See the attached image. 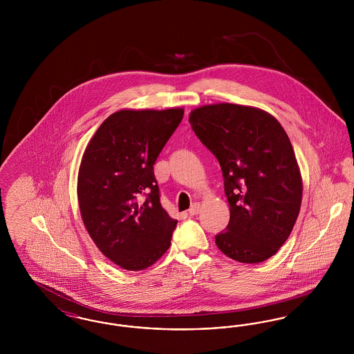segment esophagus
<instances>
[{"instance_id":"1","label":"esophagus","mask_w":354,"mask_h":354,"mask_svg":"<svg viewBox=\"0 0 354 354\" xmlns=\"http://www.w3.org/2000/svg\"><path fill=\"white\" fill-rule=\"evenodd\" d=\"M199 211H201V204H199V203H194V204L191 205V208L188 209L189 215H198Z\"/></svg>"}]
</instances>
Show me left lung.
Segmentation results:
<instances>
[{"label":"left lung","mask_w":354,"mask_h":354,"mask_svg":"<svg viewBox=\"0 0 354 354\" xmlns=\"http://www.w3.org/2000/svg\"><path fill=\"white\" fill-rule=\"evenodd\" d=\"M188 120L223 171L231 216L215 236L218 248L240 263L266 261L290 235L303 201L286 130L270 113L234 103L201 106Z\"/></svg>","instance_id":"left-lung-1"}]
</instances>
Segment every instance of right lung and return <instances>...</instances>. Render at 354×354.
I'll use <instances>...</instances> for the list:
<instances>
[{"label": "right lung", "mask_w": 354, "mask_h": 354, "mask_svg": "<svg viewBox=\"0 0 354 354\" xmlns=\"http://www.w3.org/2000/svg\"><path fill=\"white\" fill-rule=\"evenodd\" d=\"M183 114L182 107L122 109L86 146L77 183L81 216L98 250L123 270L151 267L171 245L178 220L160 204L153 165Z\"/></svg>", "instance_id": "right-lung-1"}]
</instances>
